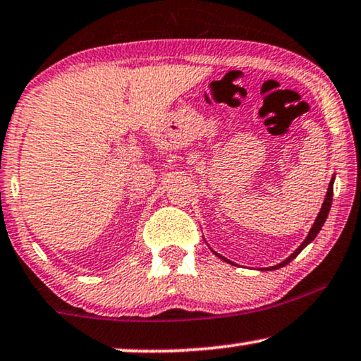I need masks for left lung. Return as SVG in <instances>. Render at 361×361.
<instances>
[{
  "label": "left lung",
  "mask_w": 361,
  "mask_h": 361,
  "mask_svg": "<svg viewBox=\"0 0 361 361\" xmlns=\"http://www.w3.org/2000/svg\"><path fill=\"white\" fill-rule=\"evenodd\" d=\"M334 180H335V178H331V181H330V185H329V190H326V195H325V201H324V204H322L320 213H319V216H317L315 223H314V226H312V229L309 231V236L305 238V241L302 243L300 246L297 247V251H295L294 254H290V256L287 257L284 262L277 264V266L267 267V271H274V269H279V267H284V266H287V264H289L290 261H294V259H295L297 256H299V254L302 252V249H304V247L307 246V244H310L312 241H314L317 234H319V231L322 229V226H324L325 219H326V216H329V211H330V206H331V198H334ZM214 254H216V252H214ZM216 256L221 257V259H224L223 256H219V254H216ZM224 261H226V262H231V261H228V259H224ZM231 264H233V262H231Z\"/></svg>",
  "instance_id": "left-lung-1"
}]
</instances>
